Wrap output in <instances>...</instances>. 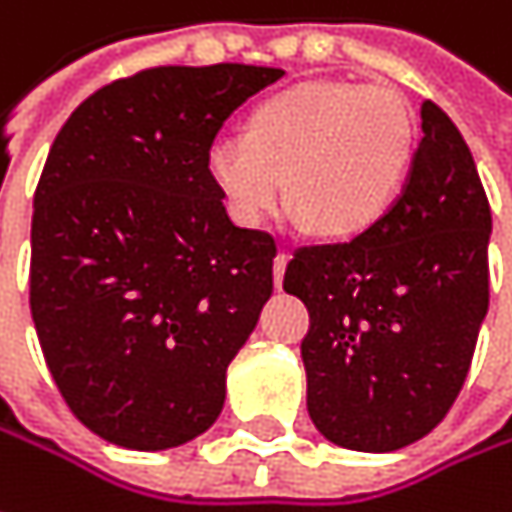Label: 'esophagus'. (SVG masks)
<instances>
[{
  "instance_id": "esophagus-1",
  "label": "esophagus",
  "mask_w": 512,
  "mask_h": 512,
  "mask_svg": "<svg viewBox=\"0 0 512 512\" xmlns=\"http://www.w3.org/2000/svg\"><path fill=\"white\" fill-rule=\"evenodd\" d=\"M287 260H290V255H284V252H278V255H275V266H272V272H275V287H278V290H281V281H284Z\"/></svg>"
}]
</instances>
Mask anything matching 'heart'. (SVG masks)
<instances>
[{
	"mask_svg": "<svg viewBox=\"0 0 512 512\" xmlns=\"http://www.w3.org/2000/svg\"><path fill=\"white\" fill-rule=\"evenodd\" d=\"M416 146V117L398 90L313 78L255 105L246 140L210 143L205 175L237 225H260L284 196L304 234L346 246L390 219Z\"/></svg>",
	"mask_w": 512,
	"mask_h": 512,
	"instance_id": "1",
	"label": "heart"
}]
</instances>
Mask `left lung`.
I'll return each instance as SVG.
<instances>
[{
	"label": "left lung",
	"mask_w": 512,
	"mask_h": 512,
	"mask_svg": "<svg viewBox=\"0 0 512 512\" xmlns=\"http://www.w3.org/2000/svg\"><path fill=\"white\" fill-rule=\"evenodd\" d=\"M401 202L369 237L299 249L284 290L302 299L307 413L351 451L431 434L460 393L489 307L487 193L457 125L422 105Z\"/></svg>",
	"instance_id": "8db88e82"
}]
</instances>
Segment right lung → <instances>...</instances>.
<instances>
[{"label":"right lung","instance_id":"add662e5","mask_svg":"<svg viewBox=\"0 0 512 512\" xmlns=\"http://www.w3.org/2000/svg\"><path fill=\"white\" fill-rule=\"evenodd\" d=\"M284 70L155 67L96 90L34 190L28 302L46 366L102 440L163 451L205 434L272 296L275 240L208 184L222 122Z\"/></svg>","mask_w":512,"mask_h":512}]
</instances>
